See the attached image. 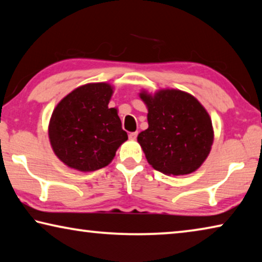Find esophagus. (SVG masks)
<instances>
[{"instance_id":"1","label":"esophagus","mask_w":262,"mask_h":262,"mask_svg":"<svg viewBox=\"0 0 262 262\" xmlns=\"http://www.w3.org/2000/svg\"><path fill=\"white\" fill-rule=\"evenodd\" d=\"M137 134H139V133H137V132H133V133H129V139H130V140H136Z\"/></svg>"}]
</instances>
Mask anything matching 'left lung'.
I'll use <instances>...</instances> for the list:
<instances>
[{
    "instance_id": "left-lung-1",
    "label": "left lung",
    "mask_w": 262,
    "mask_h": 262,
    "mask_svg": "<svg viewBox=\"0 0 262 262\" xmlns=\"http://www.w3.org/2000/svg\"><path fill=\"white\" fill-rule=\"evenodd\" d=\"M148 107V129L137 142L148 163L167 176L192 173L210 152L214 130L210 117L199 100L187 92L166 89L154 96L142 91Z\"/></svg>"
}]
</instances>
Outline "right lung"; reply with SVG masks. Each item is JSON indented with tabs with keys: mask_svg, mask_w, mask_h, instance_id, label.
<instances>
[{
	"mask_svg": "<svg viewBox=\"0 0 262 262\" xmlns=\"http://www.w3.org/2000/svg\"><path fill=\"white\" fill-rule=\"evenodd\" d=\"M113 88L90 83L70 92L53 111L48 136L53 151L66 165L96 171L112 162L128 140L115 108H108Z\"/></svg>",
	"mask_w": 262,
	"mask_h": 262,
	"instance_id": "add662e5",
	"label": "right lung"
}]
</instances>
